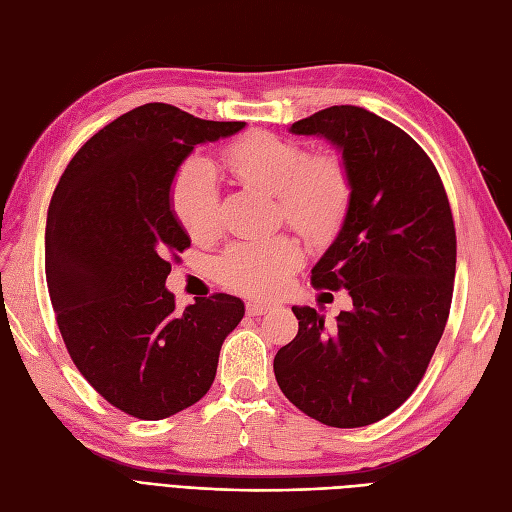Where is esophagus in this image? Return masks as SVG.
Wrapping results in <instances>:
<instances>
[{"label":"esophagus","mask_w":512,"mask_h":512,"mask_svg":"<svg viewBox=\"0 0 512 512\" xmlns=\"http://www.w3.org/2000/svg\"><path fill=\"white\" fill-rule=\"evenodd\" d=\"M245 309H247V314H250V316H262V314L271 312L273 305L265 303V301H250L245 305Z\"/></svg>","instance_id":"1"}]
</instances>
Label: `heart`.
<instances>
[{
	"instance_id": "heart-1",
	"label": "heart",
	"mask_w": 512,
	"mask_h": 512,
	"mask_svg": "<svg viewBox=\"0 0 512 512\" xmlns=\"http://www.w3.org/2000/svg\"><path fill=\"white\" fill-rule=\"evenodd\" d=\"M232 177L277 196L284 220L309 239L327 237L342 222L350 200V177L335 151L307 153L305 145L254 130L222 151ZM170 203L179 224L196 241L220 228L218 181L203 158L185 160L173 181ZM303 252L290 237L232 243L218 260L220 280L241 292L271 294L301 265Z\"/></svg>"
}]
</instances>
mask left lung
Listing matches in <instances>:
<instances>
[{
  "label": "left lung",
  "mask_w": 512,
  "mask_h": 512,
  "mask_svg": "<svg viewBox=\"0 0 512 512\" xmlns=\"http://www.w3.org/2000/svg\"><path fill=\"white\" fill-rule=\"evenodd\" d=\"M342 153L350 200L337 237L312 269L316 288H346L350 312L327 331L314 307H292L299 333L277 350L282 393L329 427H365L421 382L446 327L457 239L436 166L391 121L329 106L290 126Z\"/></svg>",
  "instance_id": "1"
}]
</instances>
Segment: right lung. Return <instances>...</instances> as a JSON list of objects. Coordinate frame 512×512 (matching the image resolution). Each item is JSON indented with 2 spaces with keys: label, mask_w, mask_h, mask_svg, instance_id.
<instances>
[{
  "label": "right lung",
  "mask_w": 512,
  "mask_h": 512,
  "mask_svg": "<svg viewBox=\"0 0 512 512\" xmlns=\"http://www.w3.org/2000/svg\"><path fill=\"white\" fill-rule=\"evenodd\" d=\"M243 128L143 104L91 136L53 192L44 271L57 327L85 380L143 421L209 391L224 339L245 314L224 292L177 312L164 286L168 256L190 247L170 203L177 170L196 145Z\"/></svg>",
  "instance_id": "right-lung-1"
}]
</instances>
